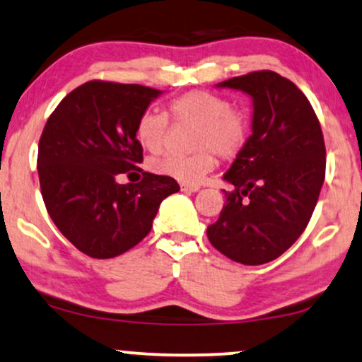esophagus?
Instances as JSON below:
<instances>
[{
  "label": "esophagus",
  "mask_w": 362,
  "mask_h": 362,
  "mask_svg": "<svg viewBox=\"0 0 362 362\" xmlns=\"http://www.w3.org/2000/svg\"><path fill=\"white\" fill-rule=\"evenodd\" d=\"M198 189H199L198 185H185V182L181 185V191H185V193H197Z\"/></svg>",
  "instance_id": "esophagus-1"
}]
</instances>
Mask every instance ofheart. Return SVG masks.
Returning a JSON list of instances; mask_svg holds the SVG:
<instances>
[{
	"label": "heart",
	"instance_id": "obj_1",
	"mask_svg": "<svg viewBox=\"0 0 362 362\" xmlns=\"http://www.w3.org/2000/svg\"><path fill=\"white\" fill-rule=\"evenodd\" d=\"M169 112L176 122L197 127L193 148L198 151L191 156H164L154 160L152 168L185 185H199L214 171L215 152L223 159H230L239 154L247 140V118L230 110V103L214 93H186L171 101ZM168 130V117L156 110H147L137 120L135 135L140 146L157 154L163 151Z\"/></svg>",
	"mask_w": 362,
	"mask_h": 362
}]
</instances>
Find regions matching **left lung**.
<instances>
[{"label":"left lung","instance_id":"8db88e82","mask_svg":"<svg viewBox=\"0 0 362 362\" xmlns=\"http://www.w3.org/2000/svg\"><path fill=\"white\" fill-rule=\"evenodd\" d=\"M252 100V134L223 180L218 220L208 240L245 266L274 261L295 244L315 210L325 180L320 123L307 96L290 79L257 71L216 84Z\"/></svg>","mask_w":362,"mask_h":362}]
</instances>
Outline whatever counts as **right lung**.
<instances>
[{"instance_id": "obj_1", "label": "right lung", "mask_w": 362, "mask_h": 362, "mask_svg": "<svg viewBox=\"0 0 362 362\" xmlns=\"http://www.w3.org/2000/svg\"><path fill=\"white\" fill-rule=\"evenodd\" d=\"M160 95L140 84L89 81L45 123L37 160L42 198L55 227L89 257H117L137 245L163 199L180 191L173 177L152 173H142L140 182L117 181L142 171L135 127Z\"/></svg>"}]
</instances>
